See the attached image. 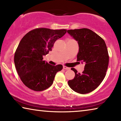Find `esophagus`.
Segmentation results:
<instances>
[{
	"label": "esophagus",
	"instance_id": "1",
	"mask_svg": "<svg viewBox=\"0 0 121 121\" xmlns=\"http://www.w3.org/2000/svg\"><path fill=\"white\" fill-rule=\"evenodd\" d=\"M63 68L65 69V70H69V69H70V68H69V67H67V66H65V65L63 67Z\"/></svg>",
	"mask_w": 121,
	"mask_h": 121
}]
</instances>
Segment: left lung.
<instances>
[{
	"mask_svg": "<svg viewBox=\"0 0 121 121\" xmlns=\"http://www.w3.org/2000/svg\"><path fill=\"white\" fill-rule=\"evenodd\" d=\"M67 32L78 44L77 61L85 64L82 73L71 68L75 76L68 81V85L76 92L90 93L99 86L106 75L109 63L107 46L103 39L89 29L68 30Z\"/></svg>",
	"mask_w": 121,
	"mask_h": 121,
	"instance_id": "obj_1",
	"label": "left lung"
}]
</instances>
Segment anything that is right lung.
<instances>
[{
	"mask_svg": "<svg viewBox=\"0 0 121 121\" xmlns=\"http://www.w3.org/2000/svg\"><path fill=\"white\" fill-rule=\"evenodd\" d=\"M67 30L36 28L28 32L20 41L14 54V63L18 75L26 87L35 91L50 87L62 65H52L43 60L56 41Z\"/></svg>",
	"mask_w": 121,
	"mask_h": 121,
	"instance_id": "right-lung-1",
	"label": "right lung"
}]
</instances>
